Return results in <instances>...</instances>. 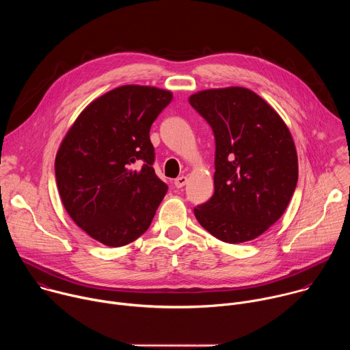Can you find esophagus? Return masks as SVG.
Returning a JSON list of instances; mask_svg holds the SVG:
<instances>
[{
    "label": "esophagus",
    "instance_id": "34e87169",
    "mask_svg": "<svg viewBox=\"0 0 350 350\" xmlns=\"http://www.w3.org/2000/svg\"><path fill=\"white\" fill-rule=\"evenodd\" d=\"M187 181H188V178H187L185 176H181V177H177V178L174 180V185H176L177 188H183V187L187 184Z\"/></svg>",
    "mask_w": 350,
    "mask_h": 350
}]
</instances>
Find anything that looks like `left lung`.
Listing matches in <instances>:
<instances>
[{
    "instance_id": "1",
    "label": "left lung",
    "mask_w": 350,
    "mask_h": 350,
    "mask_svg": "<svg viewBox=\"0 0 350 350\" xmlns=\"http://www.w3.org/2000/svg\"><path fill=\"white\" fill-rule=\"evenodd\" d=\"M191 107L216 141L215 193L193 208L196 220L223 242L255 239L285 212L297 183V155L280 115L243 87L204 90Z\"/></svg>"
}]
</instances>
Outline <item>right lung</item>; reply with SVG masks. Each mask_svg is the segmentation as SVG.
I'll list each match as a JSON object with an SVG mask.
<instances>
[{"mask_svg": "<svg viewBox=\"0 0 350 350\" xmlns=\"http://www.w3.org/2000/svg\"><path fill=\"white\" fill-rule=\"evenodd\" d=\"M173 94L122 85L92 101L66 133L55 158L62 204L72 220L107 246L142 235L167 192L152 165L149 130Z\"/></svg>", "mask_w": 350, "mask_h": 350, "instance_id": "add662e5", "label": "right lung"}]
</instances>
